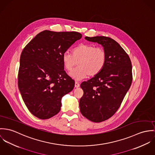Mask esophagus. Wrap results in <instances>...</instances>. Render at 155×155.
I'll return each mask as SVG.
<instances>
[{
    "mask_svg": "<svg viewBox=\"0 0 155 155\" xmlns=\"http://www.w3.org/2000/svg\"><path fill=\"white\" fill-rule=\"evenodd\" d=\"M75 87L76 88H78V87H80V83L78 81H75Z\"/></svg>",
    "mask_w": 155,
    "mask_h": 155,
    "instance_id": "1",
    "label": "esophagus"
}]
</instances>
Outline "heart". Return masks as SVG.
Instances as JSON below:
<instances>
[{"instance_id": "b5f03b06", "label": "heart", "mask_w": 155, "mask_h": 155, "mask_svg": "<svg viewBox=\"0 0 155 155\" xmlns=\"http://www.w3.org/2000/svg\"><path fill=\"white\" fill-rule=\"evenodd\" d=\"M72 53L64 52L62 62L64 68L68 71H72L78 63V67L69 74L76 80H82L88 75L90 77L97 75L105 65L106 55L101 48L81 43L72 50Z\"/></svg>"}]
</instances>
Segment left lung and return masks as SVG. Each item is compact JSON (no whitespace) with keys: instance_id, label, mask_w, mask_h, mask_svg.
Listing matches in <instances>:
<instances>
[{"instance_id":"1","label":"left lung","mask_w":155,"mask_h":155,"mask_svg":"<svg viewBox=\"0 0 155 155\" xmlns=\"http://www.w3.org/2000/svg\"><path fill=\"white\" fill-rule=\"evenodd\" d=\"M101 45L106 53L103 69L80 87L81 114L92 122H100L113 116L119 109L133 80L132 65L127 53L114 40L104 36L86 37Z\"/></svg>"}]
</instances>
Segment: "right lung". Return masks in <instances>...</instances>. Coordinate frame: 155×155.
Segmentation results:
<instances>
[{
  "label": "right lung",
  "instance_id": "right-lung-1",
  "mask_svg": "<svg viewBox=\"0 0 155 155\" xmlns=\"http://www.w3.org/2000/svg\"><path fill=\"white\" fill-rule=\"evenodd\" d=\"M82 35L78 32L45 30L24 48L20 57L18 84L30 112L46 120L61 110L62 97L75 81L64 71L62 55Z\"/></svg>",
  "mask_w": 155,
  "mask_h": 155
}]
</instances>
